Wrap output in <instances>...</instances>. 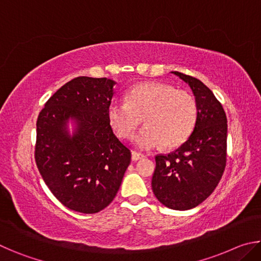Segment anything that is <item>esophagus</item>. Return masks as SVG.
I'll return each mask as SVG.
<instances>
[{"mask_svg":"<svg viewBox=\"0 0 261 261\" xmlns=\"http://www.w3.org/2000/svg\"><path fill=\"white\" fill-rule=\"evenodd\" d=\"M144 158H145L144 154L138 153V152H136V151L132 152V160H134V161L141 160V159H144Z\"/></svg>","mask_w":261,"mask_h":261,"instance_id":"obj_1","label":"esophagus"}]
</instances>
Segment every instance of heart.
I'll list each match as a JSON object with an SVG mask.
<instances>
[{"label": "heart", "mask_w": 261, "mask_h": 261, "mask_svg": "<svg viewBox=\"0 0 261 261\" xmlns=\"http://www.w3.org/2000/svg\"><path fill=\"white\" fill-rule=\"evenodd\" d=\"M197 115L191 93L158 82L138 84L127 92L125 102L114 101L108 107L109 124L122 139H131L143 118L146 126L135 141L144 149L182 145L196 125Z\"/></svg>", "instance_id": "b5f03b06"}]
</instances>
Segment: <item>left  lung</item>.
I'll list each match as a JSON object with an SVG mask.
<instances>
[{
	"mask_svg": "<svg viewBox=\"0 0 261 261\" xmlns=\"http://www.w3.org/2000/svg\"><path fill=\"white\" fill-rule=\"evenodd\" d=\"M196 96L198 115L192 135L169 154H158L152 190L168 208L185 211L211 196L227 162V116L220 101L199 79L173 71Z\"/></svg>",
	"mask_w": 261,
	"mask_h": 261,
	"instance_id": "8db88e82",
	"label": "left lung"
}]
</instances>
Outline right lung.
I'll return each mask as SVG.
<instances>
[{"label":"right lung","instance_id":"add662e5","mask_svg":"<svg viewBox=\"0 0 261 261\" xmlns=\"http://www.w3.org/2000/svg\"><path fill=\"white\" fill-rule=\"evenodd\" d=\"M114 85L107 78H74L48 99L38 116L35 163L48 189L69 210L93 214L106 208L130 165V148L108 121ZM69 117L79 122L73 137L65 131Z\"/></svg>","mask_w":261,"mask_h":261}]
</instances>
